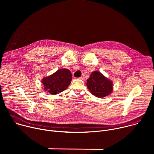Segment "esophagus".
I'll list each match as a JSON object with an SVG mask.
<instances>
[{"instance_id": "obj_1", "label": "esophagus", "mask_w": 154, "mask_h": 154, "mask_svg": "<svg viewBox=\"0 0 154 154\" xmlns=\"http://www.w3.org/2000/svg\"><path fill=\"white\" fill-rule=\"evenodd\" d=\"M80 80H84L85 79V75H82V76L79 78Z\"/></svg>"}]
</instances>
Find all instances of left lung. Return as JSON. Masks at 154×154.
Masks as SVG:
<instances>
[{
	"instance_id": "left-lung-1",
	"label": "left lung",
	"mask_w": 154,
	"mask_h": 154,
	"mask_svg": "<svg viewBox=\"0 0 154 154\" xmlns=\"http://www.w3.org/2000/svg\"><path fill=\"white\" fill-rule=\"evenodd\" d=\"M87 86L90 92L97 97H104L113 91L112 82L98 71L91 72L87 79Z\"/></svg>"
}]
</instances>
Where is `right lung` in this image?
Masks as SVG:
<instances>
[{
	"label": "right lung",
	"instance_id": "add662e5",
	"mask_svg": "<svg viewBox=\"0 0 154 154\" xmlns=\"http://www.w3.org/2000/svg\"><path fill=\"white\" fill-rule=\"evenodd\" d=\"M72 80L71 71L67 69H61L50 76L44 77L42 83L44 90L51 94H57L65 90Z\"/></svg>",
	"mask_w": 154,
	"mask_h": 154
}]
</instances>
